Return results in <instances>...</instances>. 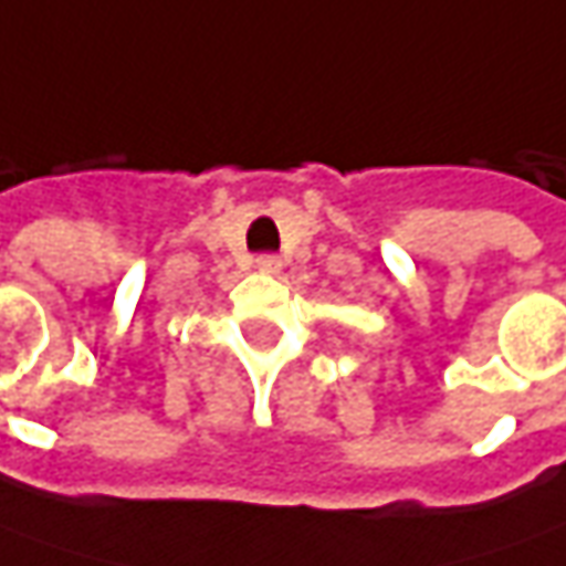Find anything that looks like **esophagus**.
Returning <instances> with one entry per match:
<instances>
[{
  "instance_id": "obj_1",
  "label": "esophagus",
  "mask_w": 566,
  "mask_h": 566,
  "mask_svg": "<svg viewBox=\"0 0 566 566\" xmlns=\"http://www.w3.org/2000/svg\"><path fill=\"white\" fill-rule=\"evenodd\" d=\"M256 272L279 275V272H282V260H279V256H256Z\"/></svg>"
}]
</instances>
